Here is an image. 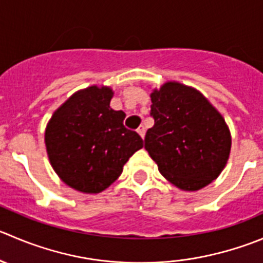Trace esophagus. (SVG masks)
<instances>
[{
  "label": "esophagus",
  "mask_w": 263,
  "mask_h": 263,
  "mask_svg": "<svg viewBox=\"0 0 263 263\" xmlns=\"http://www.w3.org/2000/svg\"><path fill=\"white\" fill-rule=\"evenodd\" d=\"M145 132H146V131H145V127L144 126H140L139 128H137V134H139L140 136L142 137V139H144V137H145Z\"/></svg>",
  "instance_id": "obj_1"
}]
</instances>
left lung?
Here are the masks:
<instances>
[{"label":"left lung","mask_w":263,"mask_h":263,"mask_svg":"<svg viewBox=\"0 0 263 263\" xmlns=\"http://www.w3.org/2000/svg\"><path fill=\"white\" fill-rule=\"evenodd\" d=\"M154 126L145 149L164 178L196 191L220 176L229 160L231 134L220 111L196 88L176 81L150 93Z\"/></svg>","instance_id":"8db88e82"}]
</instances>
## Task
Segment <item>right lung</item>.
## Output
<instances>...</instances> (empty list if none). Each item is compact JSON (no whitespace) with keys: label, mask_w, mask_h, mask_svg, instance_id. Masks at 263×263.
<instances>
[{"label":"right lung","mask_w":263,"mask_h":263,"mask_svg":"<svg viewBox=\"0 0 263 263\" xmlns=\"http://www.w3.org/2000/svg\"><path fill=\"white\" fill-rule=\"evenodd\" d=\"M114 92L93 85L73 93L48 121L45 144L51 167L65 185L86 194L105 190L144 146L123 126L126 114L110 108Z\"/></svg>","instance_id":"right-lung-1"}]
</instances>
